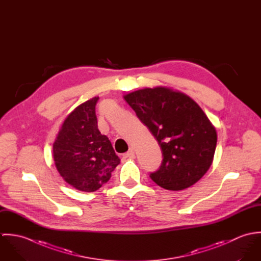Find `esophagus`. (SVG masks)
Segmentation results:
<instances>
[{"mask_svg": "<svg viewBox=\"0 0 261 261\" xmlns=\"http://www.w3.org/2000/svg\"><path fill=\"white\" fill-rule=\"evenodd\" d=\"M135 155V150L134 149H129L125 153H123V158H132Z\"/></svg>", "mask_w": 261, "mask_h": 261, "instance_id": "obj_1", "label": "esophagus"}]
</instances>
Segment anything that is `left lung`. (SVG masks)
Instances as JSON below:
<instances>
[{
    "mask_svg": "<svg viewBox=\"0 0 261 261\" xmlns=\"http://www.w3.org/2000/svg\"><path fill=\"white\" fill-rule=\"evenodd\" d=\"M163 150L151 180L170 191L196 184L213 163L217 133L206 113L189 95L166 86L146 87L123 95Z\"/></svg>",
    "mask_w": 261,
    "mask_h": 261,
    "instance_id": "obj_1",
    "label": "left lung"
}]
</instances>
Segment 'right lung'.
I'll use <instances>...</instances> for the list:
<instances>
[{"label":"right lung","mask_w":261,"mask_h":261,"mask_svg":"<svg viewBox=\"0 0 261 261\" xmlns=\"http://www.w3.org/2000/svg\"><path fill=\"white\" fill-rule=\"evenodd\" d=\"M98 96L81 103L65 118L53 144L55 167L70 186L94 192L109 182L120 163L109 138L97 126Z\"/></svg>","instance_id":"1"}]
</instances>
